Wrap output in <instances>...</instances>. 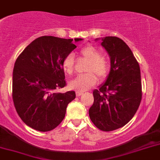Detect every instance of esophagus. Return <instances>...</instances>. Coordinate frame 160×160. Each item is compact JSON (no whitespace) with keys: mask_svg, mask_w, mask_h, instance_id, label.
Returning a JSON list of instances; mask_svg holds the SVG:
<instances>
[{"mask_svg":"<svg viewBox=\"0 0 160 160\" xmlns=\"http://www.w3.org/2000/svg\"><path fill=\"white\" fill-rule=\"evenodd\" d=\"M84 93V92H80V91H76V94L77 97H80V96H81L82 94Z\"/></svg>","mask_w":160,"mask_h":160,"instance_id":"obj_1","label":"esophagus"}]
</instances>
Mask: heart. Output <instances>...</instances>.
I'll list each match as a JSON object with an SVG mask.
<instances>
[{"instance_id":"obj_1","label":"heart","mask_w":160,"mask_h":160,"mask_svg":"<svg viewBox=\"0 0 160 160\" xmlns=\"http://www.w3.org/2000/svg\"><path fill=\"white\" fill-rule=\"evenodd\" d=\"M82 57L88 63H87L84 71L86 73L79 75L69 82V86L72 89L76 91L84 92L89 89L95 85L97 78L100 80H104L109 76L110 71V64L109 61L102 57V54L99 49L93 46H87L80 51ZM62 67L67 75H72L74 72L75 61L73 54L67 55L63 59Z\"/></svg>"}]
</instances>
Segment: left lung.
Returning <instances> with one entry per match:
<instances>
[{"instance_id":"left-lung-1","label":"left lung","mask_w":160,"mask_h":160,"mask_svg":"<svg viewBox=\"0 0 160 160\" xmlns=\"http://www.w3.org/2000/svg\"><path fill=\"white\" fill-rule=\"evenodd\" d=\"M110 57L111 68L105 84L93 91L94 102L88 113L91 121L103 131H112L127 124L142 100L140 68L124 41L114 36L102 38Z\"/></svg>"}]
</instances>
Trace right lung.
Segmentation results:
<instances>
[{
  "label": "right lung",
  "instance_id": "add662e5",
  "mask_svg": "<svg viewBox=\"0 0 160 160\" xmlns=\"http://www.w3.org/2000/svg\"><path fill=\"white\" fill-rule=\"evenodd\" d=\"M82 40L75 38V42ZM73 39L42 36L19 55L13 72V101L23 122L42 132L52 130L64 118L74 91L56 90L66 86L63 59L76 47Z\"/></svg>",
  "mask_w": 160,
  "mask_h": 160
}]
</instances>
